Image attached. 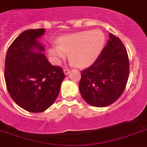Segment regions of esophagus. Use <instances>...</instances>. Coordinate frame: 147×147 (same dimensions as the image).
I'll return each mask as SVG.
<instances>
[{
	"mask_svg": "<svg viewBox=\"0 0 147 147\" xmlns=\"http://www.w3.org/2000/svg\"><path fill=\"white\" fill-rule=\"evenodd\" d=\"M70 72H71V70L67 69V68H65V69L63 70V73L65 75H68Z\"/></svg>",
	"mask_w": 147,
	"mask_h": 147,
	"instance_id": "obj_1",
	"label": "esophagus"
}]
</instances>
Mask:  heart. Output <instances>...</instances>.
I'll return each mask as SVG.
<instances>
[{"instance_id":"b5f03b06","label":"heart","mask_w":147,"mask_h":147,"mask_svg":"<svg viewBox=\"0 0 147 147\" xmlns=\"http://www.w3.org/2000/svg\"><path fill=\"white\" fill-rule=\"evenodd\" d=\"M105 37L100 30H86L64 34L57 40L56 45L49 49L51 59L58 64L70 51L71 63L80 67L90 65L97 59L104 47Z\"/></svg>"}]
</instances>
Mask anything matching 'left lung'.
Returning a JSON list of instances; mask_svg holds the SVG:
<instances>
[{"instance_id": "obj_1", "label": "left lung", "mask_w": 147, "mask_h": 147, "mask_svg": "<svg viewBox=\"0 0 147 147\" xmlns=\"http://www.w3.org/2000/svg\"><path fill=\"white\" fill-rule=\"evenodd\" d=\"M129 76V60L124 45L110 33L100 56L82 71L79 91L84 100L97 107L109 106L123 92Z\"/></svg>"}]
</instances>
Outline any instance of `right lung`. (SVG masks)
Segmentation results:
<instances>
[{
  "instance_id": "add662e5",
  "label": "right lung",
  "mask_w": 147,
  "mask_h": 147,
  "mask_svg": "<svg viewBox=\"0 0 147 147\" xmlns=\"http://www.w3.org/2000/svg\"><path fill=\"white\" fill-rule=\"evenodd\" d=\"M45 29H28L10 45L5 61L7 89L16 105L31 113L45 111L55 102L65 78L62 68L52 65L38 39Z\"/></svg>"
}]
</instances>
